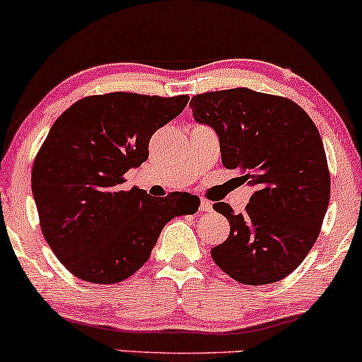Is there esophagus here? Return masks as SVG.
<instances>
[{
  "label": "esophagus",
  "mask_w": 362,
  "mask_h": 362,
  "mask_svg": "<svg viewBox=\"0 0 362 362\" xmlns=\"http://www.w3.org/2000/svg\"><path fill=\"white\" fill-rule=\"evenodd\" d=\"M200 210H202V212H210V210H212V203H210L209 200H205V198H202Z\"/></svg>",
  "instance_id": "obj_1"
}]
</instances>
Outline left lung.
<instances>
[{
  "mask_svg": "<svg viewBox=\"0 0 362 362\" xmlns=\"http://www.w3.org/2000/svg\"><path fill=\"white\" fill-rule=\"evenodd\" d=\"M189 105L217 133L222 164L255 188L245 214L214 203L230 224L229 238L210 251L215 265L246 286L282 280L310 253L330 202L318 129L291 99L245 87L200 93Z\"/></svg>",
  "mask_w": 362,
  "mask_h": 362,
  "instance_id": "1",
  "label": "left lung"
}]
</instances>
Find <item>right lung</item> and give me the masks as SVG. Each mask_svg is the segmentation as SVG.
<instances>
[{
	"label": "right lung",
	"instance_id": "1",
	"mask_svg": "<svg viewBox=\"0 0 362 362\" xmlns=\"http://www.w3.org/2000/svg\"><path fill=\"white\" fill-rule=\"evenodd\" d=\"M188 100L88 95L54 121L34 160L32 193L47 245L75 277L93 284L132 277L170 218L198 210L189 193L152 198L136 186L121 189L124 173L148 159L153 133Z\"/></svg>",
	"mask_w": 362,
	"mask_h": 362
}]
</instances>
